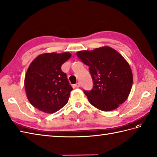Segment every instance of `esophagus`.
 I'll list each match as a JSON object with an SVG mask.
<instances>
[{
  "instance_id": "1",
  "label": "esophagus",
  "mask_w": 157,
  "mask_h": 157,
  "mask_svg": "<svg viewBox=\"0 0 157 157\" xmlns=\"http://www.w3.org/2000/svg\"><path fill=\"white\" fill-rule=\"evenodd\" d=\"M75 86L76 88H79V87H80V83H79V82L76 83V84H75Z\"/></svg>"
}]
</instances>
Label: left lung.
Listing matches in <instances>:
<instances>
[{
    "mask_svg": "<svg viewBox=\"0 0 157 157\" xmlns=\"http://www.w3.org/2000/svg\"><path fill=\"white\" fill-rule=\"evenodd\" d=\"M88 65L93 88L84 90L90 104L101 111H109L124 102L131 91L133 75L128 63L109 46L76 53Z\"/></svg>",
    "mask_w": 157,
    "mask_h": 157,
    "instance_id": "obj_1",
    "label": "left lung"
}]
</instances>
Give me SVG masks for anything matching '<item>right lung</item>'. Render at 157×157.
Segmentation results:
<instances>
[{"label": "right lung", "mask_w": 157, "mask_h": 157, "mask_svg": "<svg viewBox=\"0 0 157 157\" xmlns=\"http://www.w3.org/2000/svg\"><path fill=\"white\" fill-rule=\"evenodd\" d=\"M71 56L68 52L44 53L29 65L24 85L28 99L35 108L54 113L67 103L73 88L61 65Z\"/></svg>", "instance_id": "add662e5"}]
</instances>
